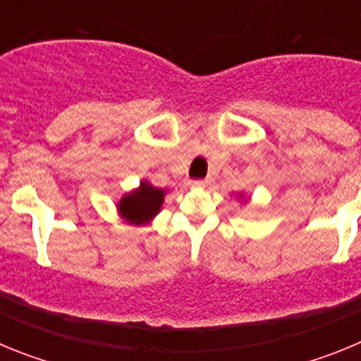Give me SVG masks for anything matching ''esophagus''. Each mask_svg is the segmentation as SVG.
<instances>
[{"label": "esophagus", "instance_id": "1", "mask_svg": "<svg viewBox=\"0 0 361 361\" xmlns=\"http://www.w3.org/2000/svg\"><path fill=\"white\" fill-rule=\"evenodd\" d=\"M212 184V178H202V180H193L191 186L193 188H208Z\"/></svg>", "mask_w": 361, "mask_h": 361}]
</instances>
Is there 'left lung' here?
I'll return each instance as SVG.
<instances>
[{"instance_id":"left-lung-1","label":"left lung","mask_w":361,"mask_h":361,"mask_svg":"<svg viewBox=\"0 0 361 361\" xmlns=\"http://www.w3.org/2000/svg\"><path fill=\"white\" fill-rule=\"evenodd\" d=\"M237 199H244V195H242V193H237Z\"/></svg>"}]
</instances>
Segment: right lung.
<instances>
[{"label":"right lung","instance_id":"right-lung-1","mask_svg":"<svg viewBox=\"0 0 361 361\" xmlns=\"http://www.w3.org/2000/svg\"><path fill=\"white\" fill-rule=\"evenodd\" d=\"M168 193L166 188H155L142 178L139 186L132 191H126L116 204L117 213L124 222L132 226H148L155 216L161 213L164 197Z\"/></svg>","mask_w":361,"mask_h":361}]
</instances>
